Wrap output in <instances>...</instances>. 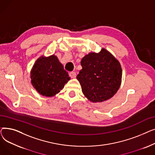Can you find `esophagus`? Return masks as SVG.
Instances as JSON below:
<instances>
[{
  "instance_id": "1",
  "label": "esophagus",
  "mask_w": 155,
  "mask_h": 155,
  "mask_svg": "<svg viewBox=\"0 0 155 155\" xmlns=\"http://www.w3.org/2000/svg\"><path fill=\"white\" fill-rule=\"evenodd\" d=\"M69 75H70V77H71V78H75L76 77V73L75 72V71H71V72H70L69 73Z\"/></svg>"
}]
</instances>
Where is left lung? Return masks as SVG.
Segmentation results:
<instances>
[{"label": "left lung", "mask_w": 155, "mask_h": 155, "mask_svg": "<svg viewBox=\"0 0 155 155\" xmlns=\"http://www.w3.org/2000/svg\"><path fill=\"white\" fill-rule=\"evenodd\" d=\"M82 69L77 76L82 92L92 102H101L114 95L120 86L122 68L119 61L102 48L90 53L81 60Z\"/></svg>", "instance_id": "8db88e82"}]
</instances>
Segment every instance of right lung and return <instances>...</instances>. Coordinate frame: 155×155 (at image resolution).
Returning <instances> with one entry per match:
<instances>
[{
    "label": "right lung",
    "instance_id": "right-lung-1",
    "mask_svg": "<svg viewBox=\"0 0 155 155\" xmlns=\"http://www.w3.org/2000/svg\"><path fill=\"white\" fill-rule=\"evenodd\" d=\"M31 84L38 92L53 97L63 88L70 77L57 56H42L36 61L31 70Z\"/></svg>",
    "mask_w": 155,
    "mask_h": 155
}]
</instances>
